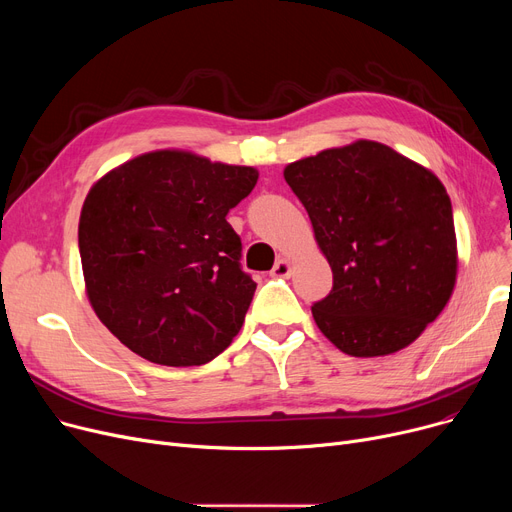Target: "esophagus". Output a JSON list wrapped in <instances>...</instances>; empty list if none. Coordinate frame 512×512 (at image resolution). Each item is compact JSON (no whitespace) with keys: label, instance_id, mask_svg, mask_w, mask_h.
<instances>
[{"label":"esophagus","instance_id":"1","mask_svg":"<svg viewBox=\"0 0 512 512\" xmlns=\"http://www.w3.org/2000/svg\"><path fill=\"white\" fill-rule=\"evenodd\" d=\"M290 274H292V263H290L288 259L280 257V259L276 261V265H274L272 276H274V278H290Z\"/></svg>","mask_w":512,"mask_h":512}]
</instances>
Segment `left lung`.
<instances>
[{"instance_id":"1","label":"left lung","mask_w":512,"mask_h":512,"mask_svg":"<svg viewBox=\"0 0 512 512\" xmlns=\"http://www.w3.org/2000/svg\"><path fill=\"white\" fill-rule=\"evenodd\" d=\"M334 286L311 307L336 348L384 357L415 342L452 297L459 270L440 178L392 147L359 139L284 168Z\"/></svg>"}]
</instances>
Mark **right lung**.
<instances>
[{"label": "right lung", "mask_w": 512, "mask_h": 512, "mask_svg": "<svg viewBox=\"0 0 512 512\" xmlns=\"http://www.w3.org/2000/svg\"><path fill=\"white\" fill-rule=\"evenodd\" d=\"M257 178L251 166L157 149L91 186L78 220L85 290L132 353L193 367L230 346L257 284L240 270L242 245L226 215Z\"/></svg>", "instance_id": "obj_1"}]
</instances>
